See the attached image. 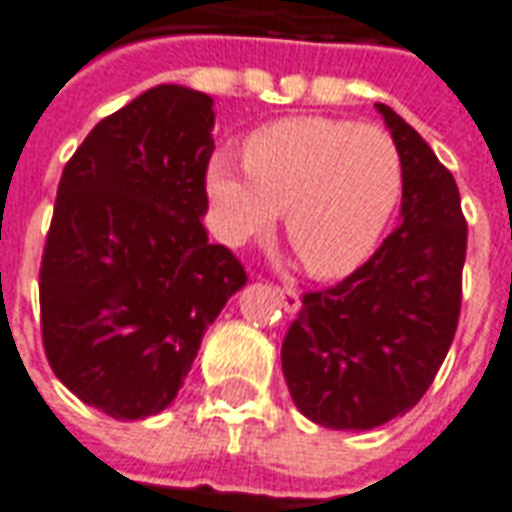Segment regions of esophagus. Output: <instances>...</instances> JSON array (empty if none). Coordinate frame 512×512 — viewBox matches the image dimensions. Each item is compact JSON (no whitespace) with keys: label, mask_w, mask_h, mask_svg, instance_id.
<instances>
[{"label":"esophagus","mask_w":512,"mask_h":512,"mask_svg":"<svg viewBox=\"0 0 512 512\" xmlns=\"http://www.w3.org/2000/svg\"><path fill=\"white\" fill-rule=\"evenodd\" d=\"M274 293H277L282 310L290 312V315H293V312H299L301 299H299V293H296V288H288V285H274Z\"/></svg>","instance_id":"esophagus-1"}]
</instances>
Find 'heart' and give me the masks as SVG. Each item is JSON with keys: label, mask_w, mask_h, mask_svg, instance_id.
I'll use <instances>...</instances> for the list:
<instances>
[{"label": "heart", "mask_w": 512, "mask_h": 512, "mask_svg": "<svg viewBox=\"0 0 512 512\" xmlns=\"http://www.w3.org/2000/svg\"><path fill=\"white\" fill-rule=\"evenodd\" d=\"M208 194L224 241L266 235L285 208V233L315 277H343L381 241L403 194V158L378 126L288 117L257 128L244 164H208Z\"/></svg>", "instance_id": "heart-1"}]
</instances>
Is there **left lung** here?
I'll use <instances>...</instances> for the list:
<instances>
[{"label":"left lung","instance_id":"8db88e82","mask_svg":"<svg viewBox=\"0 0 512 512\" xmlns=\"http://www.w3.org/2000/svg\"><path fill=\"white\" fill-rule=\"evenodd\" d=\"M376 106L403 158L400 227L343 282L304 293L282 343L293 403L334 430L378 428L417 406L461 318L466 219L455 178L403 117Z\"/></svg>","mask_w":512,"mask_h":512}]
</instances>
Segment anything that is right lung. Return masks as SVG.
I'll use <instances>...</instances> for the list:
<instances>
[{"mask_svg": "<svg viewBox=\"0 0 512 512\" xmlns=\"http://www.w3.org/2000/svg\"><path fill=\"white\" fill-rule=\"evenodd\" d=\"M213 101L158 84L104 117L65 164L40 260V334L87 406L145 419L175 400L241 260L211 244Z\"/></svg>", "mask_w": 512, "mask_h": 512, "instance_id": "obj_1", "label": "right lung"}]
</instances>
